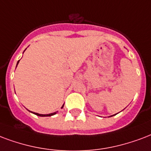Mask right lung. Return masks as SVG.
Returning a JSON list of instances; mask_svg holds the SVG:
<instances>
[{
  "mask_svg": "<svg viewBox=\"0 0 151 151\" xmlns=\"http://www.w3.org/2000/svg\"><path fill=\"white\" fill-rule=\"evenodd\" d=\"M19 60L18 61V63H17V65H18V63H19ZM64 105V104H63ZM62 108H63V106L62 107ZM34 114H35L36 116H53V115H55L56 114V112H53V113H50V114H46V115H42V114H39V113H35V112H34Z\"/></svg>",
  "mask_w": 151,
  "mask_h": 151,
  "instance_id": "add662e5",
  "label": "right lung"
}]
</instances>
